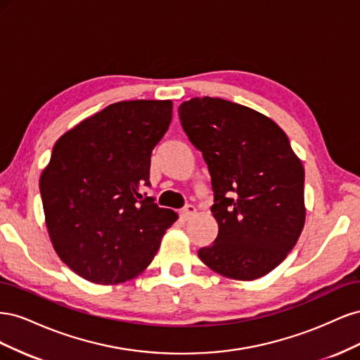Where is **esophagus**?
Returning <instances> with one entry per match:
<instances>
[{
  "label": "esophagus",
  "instance_id": "esophagus-1",
  "mask_svg": "<svg viewBox=\"0 0 360 360\" xmlns=\"http://www.w3.org/2000/svg\"><path fill=\"white\" fill-rule=\"evenodd\" d=\"M179 213H180V217H181L183 221H188V219H191V217H192L195 213H197V209H195V207H193L192 204H188V205H184Z\"/></svg>",
  "mask_w": 360,
  "mask_h": 360
}]
</instances>
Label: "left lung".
Listing matches in <instances>:
<instances>
[{
	"instance_id": "left-lung-1",
	"label": "left lung",
	"mask_w": 360,
	"mask_h": 360,
	"mask_svg": "<svg viewBox=\"0 0 360 360\" xmlns=\"http://www.w3.org/2000/svg\"><path fill=\"white\" fill-rule=\"evenodd\" d=\"M179 115L212 177L219 226L204 264L226 278L252 281L285 259L304 225L302 162L275 122L219 97H193Z\"/></svg>"
}]
</instances>
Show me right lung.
Here are the masks:
<instances>
[{"instance_id": "1", "label": "right lung", "mask_w": 360, "mask_h": 360, "mask_svg": "<svg viewBox=\"0 0 360 360\" xmlns=\"http://www.w3.org/2000/svg\"><path fill=\"white\" fill-rule=\"evenodd\" d=\"M171 118V101L117 102L53 146L41 202L53 249L76 275L118 284L155 258L177 214L139 189L150 186L151 151Z\"/></svg>"}]
</instances>
